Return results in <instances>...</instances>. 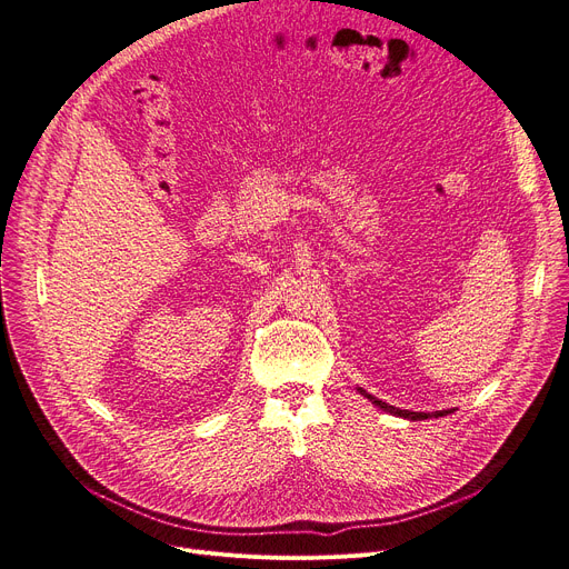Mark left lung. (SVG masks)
I'll return each mask as SVG.
<instances>
[{
	"mask_svg": "<svg viewBox=\"0 0 569 569\" xmlns=\"http://www.w3.org/2000/svg\"><path fill=\"white\" fill-rule=\"evenodd\" d=\"M365 397H370L372 402L379 407V409H383V411H390V413H395V416H402V418H411V420H425V418H429V413H416V411H402V409H395V407H388L386 402H381V399H377V397H372V395H367L365 390H360ZM446 413H452V411H437L433 416H446Z\"/></svg>",
	"mask_w": 569,
	"mask_h": 569,
	"instance_id": "8db88e82",
	"label": "left lung"
}]
</instances>
